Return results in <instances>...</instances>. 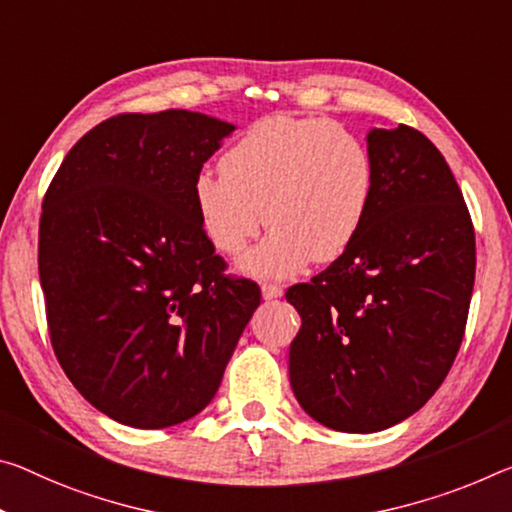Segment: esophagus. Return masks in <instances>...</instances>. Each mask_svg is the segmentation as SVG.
<instances>
[{"label":"esophagus","mask_w":512,"mask_h":512,"mask_svg":"<svg viewBox=\"0 0 512 512\" xmlns=\"http://www.w3.org/2000/svg\"><path fill=\"white\" fill-rule=\"evenodd\" d=\"M262 296H264V300L280 298L282 296V287L280 285H269V282H266V285H262Z\"/></svg>","instance_id":"1"}]
</instances>
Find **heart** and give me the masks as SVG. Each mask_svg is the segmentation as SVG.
<instances>
[{"label": "heart", "mask_w": 512, "mask_h": 512, "mask_svg": "<svg viewBox=\"0 0 512 512\" xmlns=\"http://www.w3.org/2000/svg\"><path fill=\"white\" fill-rule=\"evenodd\" d=\"M376 164L353 129L321 118H266L223 152L221 173L193 180V207L205 237L239 255L257 278H287L314 262L342 257L367 221ZM265 214L262 215L261 212Z\"/></svg>", "instance_id": "1"}]
</instances>
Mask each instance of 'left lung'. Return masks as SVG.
<instances>
[{"instance_id":"8db88e82","label":"left lung","mask_w":512,"mask_h":512,"mask_svg":"<svg viewBox=\"0 0 512 512\" xmlns=\"http://www.w3.org/2000/svg\"><path fill=\"white\" fill-rule=\"evenodd\" d=\"M376 189L351 248L287 289L300 314L289 346L296 399L319 424L376 433L442 385L465 335L474 225L442 152L408 125L373 127Z\"/></svg>"}]
</instances>
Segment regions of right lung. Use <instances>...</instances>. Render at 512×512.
Instances as JSON below:
<instances>
[{
    "mask_svg": "<svg viewBox=\"0 0 512 512\" xmlns=\"http://www.w3.org/2000/svg\"><path fill=\"white\" fill-rule=\"evenodd\" d=\"M234 125L120 113L75 143L43 200L38 273L56 360L113 421L166 428L214 399L259 305L202 232L193 180Z\"/></svg>",
    "mask_w": 512,
    "mask_h": 512,
    "instance_id": "add662e5",
    "label": "right lung"
}]
</instances>
